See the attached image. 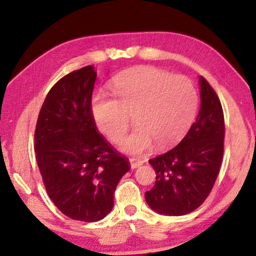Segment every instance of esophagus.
<instances>
[{
  "mask_svg": "<svg viewBox=\"0 0 256 256\" xmlns=\"http://www.w3.org/2000/svg\"><path fill=\"white\" fill-rule=\"evenodd\" d=\"M130 164H131L132 169H136V168H139L140 166H142L144 161H141L139 158H130Z\"/></svg>",
  "mask_w": 256,
  "mask_h": 256,
  "instance_id": "obj_1",
  "label": "esophagus"
}]
</instances>
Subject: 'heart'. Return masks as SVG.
Masks as SVG:
<instances>
[{
	"mask_svg": "<svg viewBox=\"0 0 256 256\" xmlns=\"http://www.w3.org/2000/svg\"><path fill=\"white\" fill-rule=\"evenodd\" d=\"M114 95L95 93L90 112L96 128L118 142L126 134L131 117L136 126L120 147L128 154L150 150L155 142L166 148L186 134L196 117L198 93L184 76L155 66L122 71L112 79Z\"/></svg>",
	"mask_w": 256,
	"mask_h": 256,
	"instance_id": "b5f03b06",
	"label": "heart"
}]
</instances>
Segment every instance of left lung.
Masks as SVG:
<instances>
[{
    "instance_id": "8db88e82",
    "label": "left lung",
    "mask_w": 256,
    "mask_h": 256,
    "mask_svg": "<svg viewBox=\"0 0 256 256\" xmlns=\"http://www.w3.org/2000/svg\"><path fill=\"white\" fill-rule=\"evenodd\" d=\"M201 106L196 120L176 147L150 160L156 172L144 199L152 210L182 216L196 210L210 193L224 152V114L216 92L200 77Z\"/></svg>"
}]
</instances>
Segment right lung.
<instances>
[{"label":"right lung","mask_w":256,"mask_h":256,"mask_svg":"<svg viewBox=\"0 0 256 256\" xmlns=\"http://www.w3.org/2000/svg\"><path fill=\"white\" fill-rule=\"evenodd\" d=\"M96 72L92 66L60 78L38 117L34 150L47 194L64 215L96 222L114 207L118 182L130 170L98 132L90 112Z\"/></svg>","instance_id":"add662e5"}]
</instances>
